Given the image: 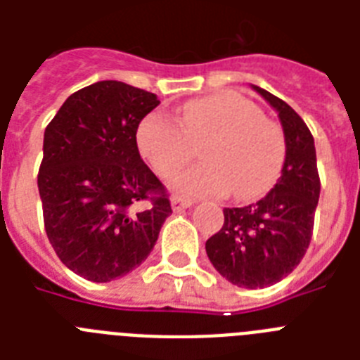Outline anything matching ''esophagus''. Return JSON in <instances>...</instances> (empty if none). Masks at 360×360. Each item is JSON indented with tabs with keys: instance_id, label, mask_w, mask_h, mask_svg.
I'll use <instances>...</instances> for the list:
<instances>
[{
	"instance_id": "1",
	"label": "esophagus",
	"mask_w": 360,
	"mask_h": 360,
	"mask_svg": "<svg viewBox=\"0 0 360 360\" xmlns=\"http://www.w3.org/2000/svg\"><path fill=\"white\" fill-rule=\"evenodd\" d=\"M191 205H192V200H186V198H181V196L172 198V209H174V211H183V209L191 207Z\"/></svg>"
}]
</instances>
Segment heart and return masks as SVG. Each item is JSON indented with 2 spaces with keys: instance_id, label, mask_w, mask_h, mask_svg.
I'll use <instances>...</instances> for the list:
<instances>
[{
  "instance_id": "b5f03b06",
  "label": "heart",
  "mask_w": 360,
  "mask_h": 360,
  "mask_svg": "<svg viewBox=\"0 0 360 360\" xmlns=\"http://www.w3.org/2000/svg\"><path fill=\"white\" fill-rule=\"evenodd\" d=\"M136 143L155 174L169 177L202 146L205 162L183 169L172 181L175 191L198 196L256 200L278 181L285 162V136L265 120L262 108L237 93H217L188 101L177 120L153 110L138 123Z\"/></svg>"
}]
</instances>
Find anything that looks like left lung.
<instances>
[{"instance_id": "obj_1", "label": "left lung", "mask_w": 360, "mask_h": 360, "mask_svg": "<svg viewBox=\"0 0 360 360\" xmlns=\"http://www.w3.org/2000/svg\"><path fill=\"white\" fill-rule=\"evenodd\" d=\"M252 87L278 112L288 146L284 168L259 202L224 209V224L209 237L205 250L226 280L257 290L288 276L307 254L321 183L314 136L301 115L273 93Z\"/></svg>"}]
</instances>
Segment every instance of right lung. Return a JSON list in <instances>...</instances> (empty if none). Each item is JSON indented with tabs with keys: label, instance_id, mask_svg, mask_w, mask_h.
Instances as JSON below:
<instances>
[{
	"label": "right lung",
	"instance_id": "add662e5",
	"mask_svg": "<svg viewBox=\"0 0 360 360\" xmlns=\"http://www.w3.org/2000/svg\"><path fill=\"white\" fill-rule=\"evenodd\" d=\"M158 104L146 89L97 82L72 93L44 130L37 175L44 230L59 259L91 282L141 265L172 214L136 143L138 123Z\"/></svg>",
	"mask_w": 360,
	"mask_h": 360
}]
</instances>
